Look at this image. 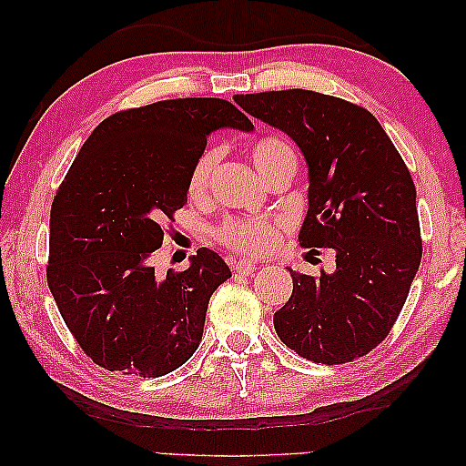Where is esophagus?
Instances as JSON below:
<instances>
[{
  "label": "esophagus",
  "mask_w": 466,
  "mask_h": 466,
  "mask_svg": "<svg viewBox=\"0 0 466 466\" xmlns=\"http://www.w3.org/2000/svg\"><path fill=\"white\" fill-rule=\"evenodd\" d=\"M233 269L238 273H244V276H250V273L257 269V267H254V263H250V260L239 258V260H235V263H233Z\"/></svg>",
  "instance_id": "obj_1"
}]
</instances>
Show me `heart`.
<instances>
[{"instance_id": "b5f03b06", "label": "heart", "mask_w": 466, "mask_h": 466, "mask_svg": "<svg viewBox=\"0 0 466 466\" xmlns=\"http://www.w3.org/2000/svg\"><path fill=\"white\" fill-rule=\"evenodd\" d=\"M250 157L267 180L286 165H297V152L282 137L267 136L250 146ZM220 152L214 146L203 148L190 165L187 188L193 199H203L212 187V176L218 165ZM286 231V220L278 216L269 218H228L216 228V239L233 252L267 254L279 244Z\"/></svg>"}]
</instances>
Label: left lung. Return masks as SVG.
Masks as SVG:
<instances>
[{
    "instance_id": "1",
    "label": "left lung",
    "mask_w": 466,
    "mask_h": 466,
    "mask_svg": "<svg viewBox=\"0 0 466 466\" xmlns=\"http://www.w3.org/2000/svg\"><path fill=\"white\" fill-rule=\"evenodd\" d=\"M235 104L295 139L309 165L303 248H333L335 273L290 271L273 314L299 356L343 365L386 339L422 258L416 184L384 127L362 106L303 88L235 95Z\"/></svg>"
}]
</instances>
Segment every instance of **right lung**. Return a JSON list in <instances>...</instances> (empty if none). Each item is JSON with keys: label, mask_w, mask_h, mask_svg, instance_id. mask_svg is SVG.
Returning <instances> with one entry per match:
<instances>
[{"label": "right lung", "mask_w": 466, "mask_h": 466, "mask_svg": "<svg viewBox=\"0 0 466 466\" xmlns=\"http://www.w3.org/2000/svg\"><path fill=\"white\" fill-rule=\"evenodd\" d=\"M220 127L250 118L216 97L165 99L95 127L50 208L46 279L69 333L107 371L161 378L199 348L212 292L231 278L214 250L157 278L165 222L188 201V171Z\"/></svg>", "instance_id": "1"}]
</instances>
